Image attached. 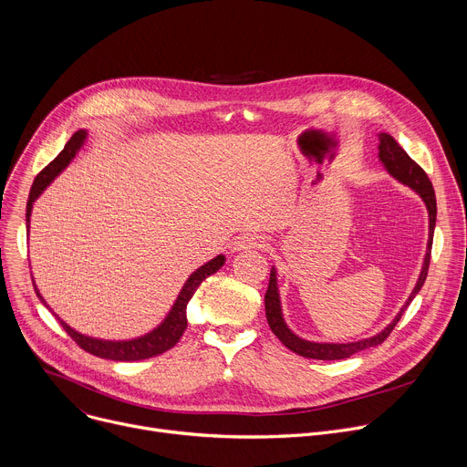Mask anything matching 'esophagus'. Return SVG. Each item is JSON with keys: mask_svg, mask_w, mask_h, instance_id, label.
Segmentation results:
<instances>
[{"mask_svg": "<svg viewBox=\"0 0 467 467\" xmlns=\"http://www.w3.org/2000/svg\"><path fill=\"white\" fill-rule=\"evenodd\" d=\"M268 244H265V238L264 236H258V234H244L240 236L234 244H233V249L234 251H242V249H254V247H265Z\"/></svg>", "mask_w": 467, "mask_h": 467, "instance_id": "obj_1", "label": "esophagus"}]
</instances>
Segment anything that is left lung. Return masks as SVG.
I'll list each match as a JSON object with an SVG mask.
<instances>
[{"instance_id": "left-lung-1", "label": "left lung", "mask_w": 467, "mask_h": 467, "mask_svg": "<svg viewBox=\"0 0 467 467\" xmlns=\"http://www.w3.org/2000/svg\"><path fill=\"white\" fill-rule=\"evenodd\" d=\"M379 161L382 162L384 170L401 184L409 186L410 190H414L421 202L427 207L429 213V240H427V251H425V258L421 264V272L420 277L416 281V286L412 290V294L409 296L407 303L401 306V310L397 312V316L380 330L377 335L369 337V338H362L358 342H348V344H335V342H310L305 340L301 337H297L296 332L286 325L285 316H283V305H281V294H279V285H277V270L275 265L270 272V285L268 290H265L264 296V305H265V317H268L270 328L274 330V335L294 353L305 357V358H314V360H342V358H349L351 355L364 351L368 348H375L379 344H382L389 332L393 330V327L397 325V321L401 319L403 312L407 310V306L412 303V299L418 296V292L421 290L425 279H427V272H429V262H431V249H432V234H434V227H436V195H434V188L432 182L429 181L427 173L407 155V151L395 142V139L388 132H379Z\"/></svg>"}]
</instances>
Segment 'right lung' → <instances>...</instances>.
<instances>
[{"instance_id": "right-lung-1", "label": "right lung", "mask_w": 467, "mask_h": 467, "mask_svg": "<svg viewBox=\"0 0 467 467\" xmlns=\"http://www.w3.org/2000/svg\"><path fill=\"white\" fill-rule=\"evenodd\" d=\"M88 139V130L81 129L78 130L76 135L66 142L64 150L36 175L31 192H29V199H27V214H26V222H27V229H29V222H31V213H33V203L40 197V193L55 181V177L68 168V164L76 159V155L79 153V150L85 146ZM225 264V254H218L213 260L205 262L202 268H197L182 285L173 306L170 308V312L166 314V317L153 328L150 330L148 335L139 337V338H132V340H101V338H92L87 335H81L79 330L72 328L68 323L62 321L44 301L42 294L38 292L35 281V292L38 296V299L46 305V308L49 312H53V316L58 319V323L64 327V330L68 332L72 337V340H76V344L99 357V358H107V360H116V362H135V360H144V358H151L157 355H162L164 351L171 349L182 337V332L186 330V305L192 299V296L195 294V290L199 288L209 275L216 274L222 265Z\"/></svg>"}]
</instances>
